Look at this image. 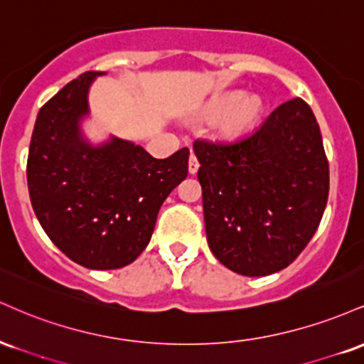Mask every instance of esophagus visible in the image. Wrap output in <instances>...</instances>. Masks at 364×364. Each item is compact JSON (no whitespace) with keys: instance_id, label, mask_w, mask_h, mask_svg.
Instances as JSON below:
<instances>
[{"instance_id":"1","label":"esophagus","mask_w":364,"mask_h":364,"mask_svg":"<svg viewBox=\"0 0 364 364\" xmlns=\"http://www.w3.org/2000/svg\"><path fill=\"white\" fill-rule=\"evenodd\" d=\"M198 161H196V157L191 154L190 156V162H188V171H190V174H196V171H198Z\"/></svg>"}]
</instances>
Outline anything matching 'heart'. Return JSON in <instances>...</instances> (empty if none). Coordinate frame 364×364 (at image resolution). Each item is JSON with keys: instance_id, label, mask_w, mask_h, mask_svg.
<instances>
[{"instance_id": "obj_1", "label": "heart", "mask_w": 364, "mask_h": 364, "mask_svg": "<svg viewBox=\"0 0 364 364\" xmlns=\"http://www.w3.org/2000/svg\"><path fill=\"white\" fill-rule=\"evenodd\" d=\"M263 102L258 95H245L241 92H231L215 99L208 106V116L220 118L219 133L224 139H237L253 129L260 119Z\"/></svg>"}]
</instances>
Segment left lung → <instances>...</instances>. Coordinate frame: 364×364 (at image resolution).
<instances>
[{
    "mask_svg": "<svg viewBox=\"0 0 364 364\" xmlns=\"http://www.w3.org/2000/svg\"><path fill=\"white\" fill-rule=\"evenodd\" d=\"M210 252L232 272L286 269L310 243L328 198V161L311 107L296 97L235 141L196 140Z\"/></svg>",
    "mask_w": 364,
    "mask_h": 364,
    "instance_id": "obj_1",
    "label": "left lung"
}]
</instances>
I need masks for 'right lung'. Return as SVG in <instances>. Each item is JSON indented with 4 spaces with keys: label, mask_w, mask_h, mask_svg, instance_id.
<instances>
[{
    "label": "right lung",
    "mask_w": 364,
    "mask_h": 364,
    "mask_svg": "<svg viewBox=\"0 0 364 364\" xmlns=\"http://www.w3.org/2000/svg\"><path fill=\"white\" fill-rule=\"evenodd\" d=\"M101 75H80L41 107L27 183L49 240L78 265L111 270L132 263L149 245L159 208L186 178L190 150L154 159L118 136L92 145L82 119L90 112L92 82Z\"/></svg>",
    "instance_id": "1"
}]
</instances>
